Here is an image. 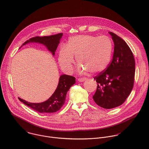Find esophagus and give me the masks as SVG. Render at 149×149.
Segmentation results:
<instances>
[{"label": "esophagus", "mask_w": 149, "mask_h": 149, "mask_svg": "<svg viewBox=\"0 0 149 149\" xmlns=\"http://www.w3.org/2000/svg\"><path fill=\"white\" fill-rule=\"evenodd\" d=\"M87 79L85 78H78V81L80 82H84L85 81H86Z\"/></svg>", "instance_id": "esophagus-1"}]
</instances>
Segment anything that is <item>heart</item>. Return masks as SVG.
Returning <instances> with one entry per match:
<instances>
[{
	"instance_id": "b5f03b06",
	"label": "heart",
	"mask_w": 149,
	"mask_h": 149,
	"mask_svg": "<svg viewBox=\"0 0 149 149\" xmlns=\"http://www.w3.org/2000/svg\"><path fill=\"white\" fill-rule=\"evenodd\" d=\"M113 42L107 36H95L81 35L71 37L67 46L61 47L58 53V63L66 73H71L75 56L79 73L89 71L100 72L108 66L113 52Z\"/></svg>"
}]
</instances>
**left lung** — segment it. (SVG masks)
I'll return each mask as SVG.
<instances>
[{
  "instance_id": "left-lung-1",
  "label": "left lung",
  "mask_w": 149,
  "mask_h": 149,
  "mask_svg": "<svg viewBox=\"0 0 149 149\" xmlns=\"http://www.w3.org/2000/svg\"><path fill=\"white\" fill-rule=\"evenodd\" d=\"M109 33L114 45L113 60L106 71L94 77L97 86L93 96L95 102L106 109L124 103L133 89L135 71L134 57L127 43L116 33Z\"/></svg>"
}]
</instances>
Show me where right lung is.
Instances as JSON below:
<instances>
[{
  "mask_svg": "<svg viewBox=\"0 0 149 149\" xmlns=\"http://www.w3.org/2000/svg\"><path fill=\"white\" fill-rule=\"evenodd\" d=\"M63 33H58L48 36H36L24 42L22 46L29 43H38L44 45L54 56L55 52L60 43ZM75 83V78L63 74L60 77L58 84L54 92L45 102L38 103H30L19 97L18 99L32 109L41 113H52L58 111L65 102L66 95L70 88Z\"/></svg>",
  "mask_w": 149,
  "mask_h": 149,
  "instance_id": "1",
  "label": "right lung"
}]
</instances>
